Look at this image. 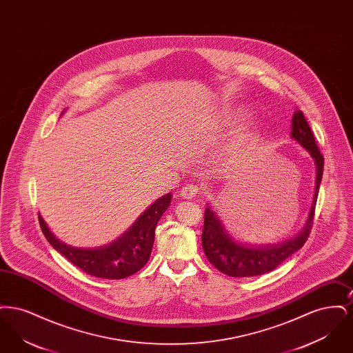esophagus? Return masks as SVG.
Returning <instances> with one entry per match:
<instances>
[{
    "label": "esophagus",
    "instance_id": "1",
    "mask_svg": "<svg viewBox=\"0 0 353 353\" xmlns=\"http://www.w3.org/2000/svg\"><path fill=\"white\" fill-rule=\"evenodd\" d=\"M197 192H199V188H197L196 185L192 184V183H186V184L181 188L180 196H181L183 199L190 200V199H193V197L197 194Z\"/></svg>",
    "mask_w": 353,
    "mask_h": 353
}]
</instances>
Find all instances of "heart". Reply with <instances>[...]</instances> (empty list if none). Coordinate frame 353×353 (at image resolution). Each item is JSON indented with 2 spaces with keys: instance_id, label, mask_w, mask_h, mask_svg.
<instances>
[{
  "instance_id": "b5f03b06",
  "label": "heart",
  "mask_w": 353,
  "mask_h": 353,
  "mask_svg": "<svg viewBox=\"0 0 353 353\" xmlns=\"http://www.w3.org/2000/svg\"><path fill=\"white\" fill-rule=\"evenodd\" d=\"M246 115V111L243 108H238V107H229L225 108L223 111H221L217 118V125L222 130H228L235 125L241 119ZM258 134V128L255 124H248L242 132L239 134V139L236 141V147H243L246 145L249 141H252V139H255Z\"/></svg>"
}]
</instances>
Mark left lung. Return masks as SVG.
<instances>
[{
  "label": "left lung",
  "instance_id": "obj_1",
  "mask_svg": "<svg viewBox=\"0 0 353 353\" xmlns=\"http://www.w3.org/2000/svg\"><path fill=\"white\" fill-rule=\"evenodd\" d=\"M291 139H294L310 153L316 167L315 193L312 203L302 229L296 234L276 242L262 243L245 241L228 229L219 212L210 205V202L206 203L201 235L202 248L209 262L229 276H256L276 269L288 256L302 248L310 235L323 177L324 159L315 143L307 120L299 110H296L292 117Z\"/></svg>",
  "mask_w": 353,
  "mask_h": 353
}]
</instances>
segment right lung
<instances>
[{
    "mask_svg": "<svg viewBox=\"0 0 353 353\" xmlns=\"http://www.w3.org/2000/svg\"><path fill=\"white\" fill-rule=\"evenodd\" d=\"M172 193L161 196L134 219V223L111 242L75 245L54 234L39 214V223L51 246L88 275L103 279H123L141 269L151 256L154 229L168 209Z\"/></svg>",
    "mask_w": 353,
    "mask_h": 353,
    "instance_id": "add662e5",
    "label": "right lung"
}]
</instances>
